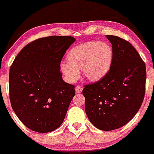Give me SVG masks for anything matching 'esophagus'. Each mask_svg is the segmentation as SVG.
Here are the masks:
<instances>
[{
    "label": "esophagus",
    "instance_id": "34e87169",
    "mask_svg": "<svg viewBox=\"0 0 154 154\" xmlns=\"http://www.w3.org/2000/svg\"><path fill=\"white\" fill-rule=\"evenodd\" d=\"M76 91H77V93H81L82 91H83V87L80 86H76Z\"/></svg>",
    "mask_w": 154,
    "mask_h": 154
}]
</instances>
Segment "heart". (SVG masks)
<instances>
[{"mask_svg": "<svg viewBox=\"0 0 154 154\" xmlns=\"http://www.w3.org/2000/svg\"><path fill=\"white\" fill-rule=\"evenodd\" d=\"M112 49L106 42H87L69 51L68 63L60 65L62 72L71 83L76 82L83 71L88 80L97 81L104 77L111 66Z\"/></svg>", "mask_w": 154, "mask_h": 154, "instance_id": "heart-1", "label": "heart"}]
</instances>
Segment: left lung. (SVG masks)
<instances>
[{
    "label": "left lung",
    "mask_w": 154,
    "mask_h": 154,
    "mask_svg": "<svg viewBox=\"0 0 154 154\" xmlns=\"http://www.w3.org/2000/svg\"><path fill=\"white\" fill-rule=\"evenodd\" d=\"M112 44L109 70L98 81L85 85V111L97 129L116 130L127 125L139 111L145 92L146 67L127 40L106 35Z\"/></svg>",
    "instance_id": "1"
}]
</instances>
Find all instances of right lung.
I'll return each mask as SVG.
<instances>
[{
    "instance_id": "add662e5",
    "label": "right lung",
    "mask_w": 154,
    "mask_h": 154,
    "mask_svg": "<svg viewBox=\"0 0 154 154\" xmlns=\"http://www.w3.org/2000/svg\"><path fill=\"white\" fill-rule=\"evenodd\" d=\"M74 42V37L60 35L35 39L22 48L11 66V106L32 131H54L66 117L75 86L63 80L60 63Z\"/></svg>"
}]
</instances>
